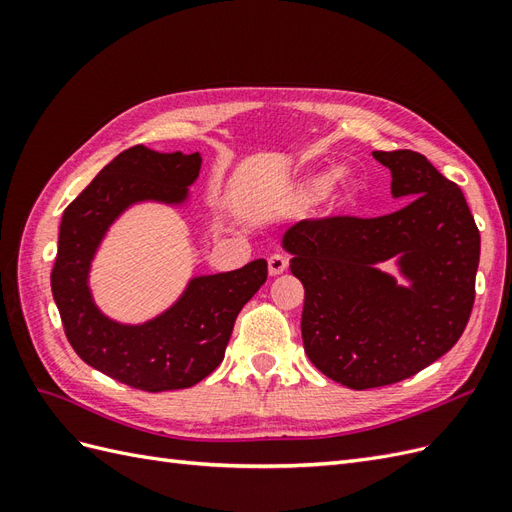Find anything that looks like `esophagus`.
Listing matches in <instances>:
<instances>
[{
    "instance_id": "obj_1",
    "label": "esophagus",
    "mask_w": 512,
    "mask_h": 512,
    "mask_svg": "<svg viewBox=\"0 0 512 512\" xmlns=\"http://www.w3.org/2000/svg\"><path fill=\"white\" fill-rule=\"evenodd\" d=\"M286 269H288V258H286V256H282V254H273V256L269 258V273H271L273 277L282 275Z\"/></svg>"
}]
</instances>
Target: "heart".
<instances>
[{"mask_svg": "<svg viewBox=\"0 0 512 512\" xmlns=\"http://www.w3.org/2000/svg\"><path fill=\"white\" fill-rule=\"evenodd\" d=\"M361 194V179L352 168H320L297 181L288 194V205L301 209L327 196L331 211H346Z\"/></svg>", "mask_w": 512, "mask_h": 512, "instance_id": "obj_1", "label": "heart"}]
</instances>
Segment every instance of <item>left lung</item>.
<instances>
[{"label": "left lung", "instance_id": "8db88e82", "mask_svg": "<svg viewBox=\"0 0 512 512\" xmlns=\"http://www.w3.org/2000/svg\"><path fill=\"white\" fill-rule=\"evenodd\" d=\"M391 194L382 218L305 220L284 232L305 288L301 335L324 376L354 391L406 380L451 350L470 320L480 235L453 181L410 149L374 151ZM396 258L409 286L379 269Z\"/></svg>", "mask_w": 512, "mask_h": 512}]
</instances>
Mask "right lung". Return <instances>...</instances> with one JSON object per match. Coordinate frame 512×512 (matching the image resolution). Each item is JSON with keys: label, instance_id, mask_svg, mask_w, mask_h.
I'll return each instance as SVG.
<instances>
[{"label": "right lung", "instance_id": "1", "mask_svg": "<svg viewBox=\"0 0 512 512\" xmlns=\"http://www.w3.org/2000/svg\"><path fill=\"white\" fill-rule=\"evenodd\" d=\"M200 164L198 151L130 147L72 200L59 226L51 288L70 346L102 374L149 393L190 389L207 378L224 359L243 305L267 282V260L258 258L192 277L173 305L141 324L117 322L96 305L89 271L108 228L138 203H188Z\"/></svg>", "mask_w": 512, "mask_h": 512}]
</instances>
